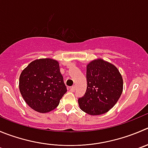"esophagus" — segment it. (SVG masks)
<instances>
[{
	"label": "esophagus",
	"mask_w": 148,
	"mask_h": 148,
	"mask_svg": "<svg viewBox=\"0 0 148 148\" xmlns=\"http://www.w3.org/2000/svg\"><path fill=\"white\" fill-rule=\"evenodd\" d=\"M75 90V86H73L70 87V91H74Z\"/></svg>",
	"instance_id": "34e87169"
}]
</instances>
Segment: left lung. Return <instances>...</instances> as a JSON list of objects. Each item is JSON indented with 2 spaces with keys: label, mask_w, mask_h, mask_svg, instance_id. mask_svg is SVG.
<instances>
[{
  "label": "left lung",
  "mask_w": 148,
  "mask_h": 148,
  "mask_svg": "<svg viewBox=\"0 0 148 148\" xmlns=\"http://www.w3.org/2000/svg\"><path fill=\"white\" fill-rule=\"evenodd\" d=\"M86 81L85 94L78 99L80 108L91 115L108 112L123 91V78L119 70L102 59L94 60L87 64Z\"/></svg>",
  "instance_id": "8db88e82"
}]
</instances>
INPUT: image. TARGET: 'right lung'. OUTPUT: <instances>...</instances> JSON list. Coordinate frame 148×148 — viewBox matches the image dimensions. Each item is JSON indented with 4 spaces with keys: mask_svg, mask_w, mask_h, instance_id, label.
<instances>
[{
    "mask_svg": "<svg viewBox=\"0 0 148 148\" xmlns=\"http://www.w3.org/2000/svg\"><path fill=\"white\" fill-rule=\"evenodd\" d=\"M19 87L25 102L41 113L55 109L67 92L59 62L49 58L29 63L21 73Z\"/></svg>",
    "mask_w": 148,
    "mask_h": 148,
    "instance_id": "add662e5",
    "label": "right lung"
}]
</instances>
